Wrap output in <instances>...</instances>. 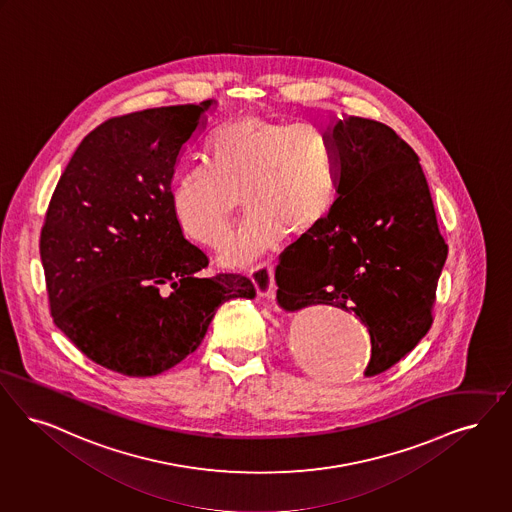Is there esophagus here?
<instances>
[{
	"label": "esophagus",
	"instance_id": "34e87169",
	"mask_svg": "<svg viewBox=\"0 0 512 512\" xmlns=\"http://www.w3.org/2000/svg\"><path fill=\"white\" fill-rule=\"evenodd\" d=\"M272 266L261 263L249 270V278L253 282V286L257 287V293L263 299H270L272 297V289H274V280H272Z\"/></svg>",
	"mask_w": 512,
	"mask_h": 512
}]
</instances>
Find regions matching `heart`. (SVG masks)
<instances>
[{"label":"heart","instance_id":"heart-1","mask_svg":"<svg viewBox=\"0 0 512 512\" xmlns=\"http://www.w3.org/2000/svg\"><path fill=\"white\" fill-rule=\"evenodd\" d=\"M205 164L173 181L171 211L186 238L217 249L242 198L249 215L226 251L232 265L278 246L286 234H314L337 202V146L310 123L257 116L225 123L207 139Z\"/></svg>","mask_w":512,"mask_h":512}]
</instances>
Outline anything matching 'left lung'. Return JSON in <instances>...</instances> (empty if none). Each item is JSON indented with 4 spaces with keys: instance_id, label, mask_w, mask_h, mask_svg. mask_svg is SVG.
Wrapping results in <instances>:
<instances>
[{
    "instance_id": "obj_1",
    "label": "left lung",
    "mask_w": 512,
    "mask_h": 512,
    "mask_svg": "<svg viewBox=\"0 0 512 512\" xmlns=\"http://www.w3.org/2000/svg\"><path fill=\"white\" fill-rule=\"evenodd\" d=\"M329 137L339 154L337 202L276 266L286 310L354 312L371 337L366 377L400 362L427 335L448 257L419 156L389 125L350 116Z\"/></svg>"
}]
</instances>
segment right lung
Wrapping results in <instances>:
<instances>
[{
  "mask_svg": "<svg viewBox=\"0 0 512 512\" xmlns=\"http://www.w3.org/2000/svg\"><path fill=\"white\" fill-rule=\"evenodd\" d=\"M213 101L110 118L66 165L41 228L55 326L95 364L129 377L177 366L215 310L255 297L242 274L202 278L209 259L171 211L183 144Z\"/></svg>",
  "mask_w": 512,
  "mask_h": 512,
  "instance_id": "add662e5",
  "label": "right lung"
}]
</instances>
